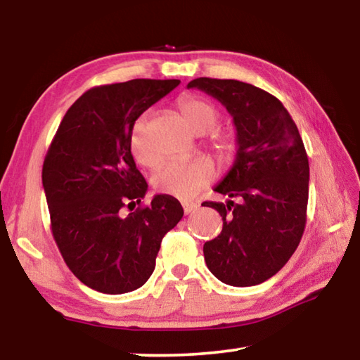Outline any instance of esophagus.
Segmentation results:
<instances>
[{
	"label": "esophagus",
	"instance_id": "esophagus-1",
	"mask_svg": "<svg viewBox=\"0 0 360 360\" xmlns=\"http://www.w3.org/2000/svg\"><path fill=\"white\" fill-rule=\"evenodd\" d=\"M182 208H184L186 214H192L198 210V205L197 203H182Z\"/></svg>",
	"mask_w": 360,
	"mask_h": 360
}]
</instances>
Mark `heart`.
I'll use <instances>...</instances> for the list:
<instances>
[{
    "instance_id": "1",
    "label": "heart",
    "mask_w": 360,
    "mask_h": 360,
    "mask_svg": "<svg viewBox=\"0 0 360 360\" xmlns=\"http://www.w3.org/2000/svg\"><path fill=\"white\" fill-rule=\"evenodd\" d=\"M181 114L188 127L198 135L211 131L217 125L219 112L210 101L198 96H186L179 101ZM146 117H141L131 133V154L143 167H155L158 155L149 149L144 138ZM211 149L224 163L233 160L236 152L235 138L229 133H214L211 136ZM214 178V167L206 158L195 160H172L154 174V187L160 193L172 195L179 200H192Z\"/></svg>"
}]
</instances>
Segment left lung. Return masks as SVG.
<instances>
[{
  "instance_id": "8db88e82",
  "label": "left lung",
  "mask_w": 360,
  "mask_h": 360,
  "mask_svg": "<svg viewBox=\"0 0 360 360\" xmlns=\"http://www.w3.org/2000/svg\"><path fill=\"white\" fill-rule=\"evenodd\" d=\"M221 101L233 117L236 157L206 202L222 217V231L203 246L219 281L248 288L266 281L295 252L307 222L309 165L300 133L276 96L235 79L198 77L187 84Z\"/></svg>"
}]
</instances>
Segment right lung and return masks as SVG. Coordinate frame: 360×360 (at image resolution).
Returning <instances> with one entry per match:
<instances>
[{
  "mask_svg": "<svg viewBox=\"0 0 360 360\" xmlns=\"http://www.w3.org/2000/svg\"><path fill=\"white\" fill-rule=\"evenodd\" d=\"M178 85V79H133L90 89L66 111L47 150L42 187L53 240L90 289L127 294L141 288L162 238L184 214L172 195L139 206L148 182L130 148L136 119Z\"/></svg>",
  "mask_w": 360,
  "mask_h": 360,
  "instance_id": "right-lung-1",
  "label": "right lung"
}]
</instances>
